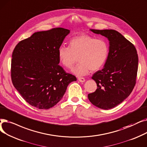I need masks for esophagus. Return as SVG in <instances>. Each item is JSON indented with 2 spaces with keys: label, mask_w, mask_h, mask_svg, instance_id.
<instances>
[{
  "label": "esophagus",
  "mask_w": 147,
  "mask_h": 147,
  "mask_svg": "<svg viewBox=\"0 0 147 147\" xmlns=\"http://www.w3.org/2000/svg\"><path fill=\"white\" fill-rule=\"evenodd\" d=\"M78 80L81 82H85V81H86L85 78H82V77H78Z\"/></svg>",
  "instance_id": "esophagus-1"
}]
</instances>
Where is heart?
I'll return each instance as SVG.
<instances>
[{
  "instance_id": "obj_1",
  "label": "heart",
  "mask_w": 147,
  "mask_h": 147,
  "mask_svg": "<svg viewBox=\"0 0 147 147\" xmlns=\"http://www.w3.org/2000/svg\"><path fill=\"white\" fill-rule=\"evenodd\" d=\"M109 53V45L105 40L81 34L69 41V48H59L58 59L63 66L69 69L78 57L80 63L72 72L77 76H83L90 70L94 72L100 69L105 64Z\"/></svg>"
}]
</instances>
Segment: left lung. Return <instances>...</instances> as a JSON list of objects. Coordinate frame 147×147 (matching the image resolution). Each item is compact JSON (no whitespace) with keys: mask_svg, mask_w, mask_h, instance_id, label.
Wrapping results in <instances>:
<instances>
[{"mask_svg":"<svg viewBox=\"0 0 147 147\" xmlns=\"http://www.w3.org/2000/svg\"><path fill=\"white\" fill-rule=\"evenodd\" d=\"M90 30L108 39L109 53L104 67L92 76L97 87L94 93L88 94V98L99 108L109 109L124 101L134 89L138 67V54L135 46L115 30Z\"/></svg>","mask_w":147,"mask_h":147,"instance_id":"1","label":"left lung"}]
</instances>
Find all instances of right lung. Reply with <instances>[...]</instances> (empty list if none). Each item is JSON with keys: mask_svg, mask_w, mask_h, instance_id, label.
I'll return each instance as SVG.
<instances>
[{"mask_svg": "<svg viewBox=\"0 0 147 147\" xmlns=\"http://www.w3.org/2000/svg\"><path fill=\"white\" fill-rule=\"evenodd\" d=\"M68 29L57 27L34 33L16 45L11 60L13 86L30 105L48 109L65 94L76 78L59 65L58 50Z\"/></svg>", "mask_w": 147, "mask_h": 147, "instance_id": "obj_1", "label": "right lung"}]
</instances>
